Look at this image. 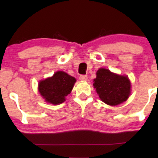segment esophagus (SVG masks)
Segmentation results:
<instances>
[{"mask_svg":"<svg viewBox=\"0 0 158 158\" xmlns=\"http://www.w3.org/2000/svg\"><path fill=\"white\" fill-rule=\"evenodd\" d=\"M79 79L81 81H87L88 80V76L87 75H81L79 77Z\"/></svg>","mask_w":158,"mask_h":158,"instance_id":"1","label":"esophagus"}]
</instances>
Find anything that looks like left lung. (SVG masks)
<instances>
[{"label":"left lung","instance_id":"1","mask_svg":"<svg viewBox=\"0 0 158 158\" xmlns=\"http://www.w3.org/2000/svg\"><path fill=\"white\" fill-rule=\"evenodd\" d=\"M94 79V87L103 102L117 106L126 102L131 94V82L127 76H121L106 68H99Z\"/></svg>","mask_w":158,"mask_h":158}]
</instances>
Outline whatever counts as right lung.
Masks as SVG:
<instances>
[{
	"instance_id": "add662e5",
	"label": "right lung",
	"mask_w": 158,
	"mask_h": 158,
	"mask_svg": "<svg viewBox=\"0 0 158 158\" xmlns=\"http://www.w3.org/2000/svg\"><path fill=\"white\" fill-rule=\"evenodd\" d=\"M76 81L75 78L65 72L57 71L52 77L39 81V91L47 102L59 105L64 102Z\"/></svg>"
}]
</instances>
